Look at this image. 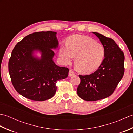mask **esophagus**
Returning <instances> with one entry per match:
<instances>
[{
    "label": "esophagus",
    "instance_id": "obj_1",
    "mask_svg": "<svg viewBox=\"0 0 133 133\" xmlns=\"http://www.w3.org/2000/svg\"><path fill=\"white\" fill-rule=\"evenodd\" d=\"M75 75V72L72 71V70H70L69 71V77H72V76Z\"/></svg>",
    "mask_w": 133,
    "mask_h": 133
}]
</instances>
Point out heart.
<instances>
[{"instance_id": "1", "label": "heart", "mask_w": 133, "mask_h": 133, "mask_svg": "<svg viewBox=\"0 0 133 133\" xmlns=\"http://www.w3.org/2000/svg\"><path fill=\"white\" fill-rule=\"evenodd\" d=\"M59 56L64 64H70L75 56V64L79 71L88 74L96 71L102 64L105 50L100 43L87 36L70 37L67 45L61 47Z\"/></svg>"}]
</instances>
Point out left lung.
<instances>
[{
    "label": "left lung",
    "instance_id": "left-lung-1",
    "mask_svg": "<svg viewBox=\"0 0 133 133\" xmlns=\"http://www.w3.org/2000/svg\"><path fill=\"white\" fill-rule=\"evenodd\" d=\"M93 34L102 44L105 56L97 71L90 75H79L81 83L77 94L82 99L88 101L102 99L111 95L125 72V55L115 41L99 33Z\"/></svg>",
    "mask_w": 133,
    "mask_h": 133
}]
</instances>
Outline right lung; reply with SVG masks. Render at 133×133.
<instances>
[{"mask_svg": "<svg viewBox=\"0 0 133 133\" xmlns=\"http://www.w3.org/2000/svg\"><path fill=\"white\" fill-rule=\"evenodd\" d=\"M56 32L31 34L18 42L8 62L11 82L19 94L31 100L43 101L55 95L58 81L66 78L69 69L56 65L52 49L58 47ZM41 53L40 58L33 55Z\"/></svg>", "mask_w": 133, "mask_h": 133, "instance_id": "1", "label": "right lung"}]
</instances>
